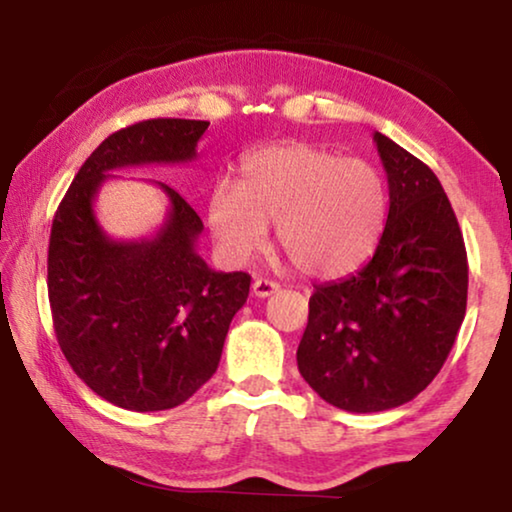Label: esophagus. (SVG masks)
<instances>
[{
	"label": "esophagus",
	"mask_w": 512,
	"mask_h": 512,
	"mask_svg": "<svg viewBox=\"0 0 512 512\" xmlns=\"http://www.w3.org/2000/svg\"><path fill=\"white\" fill-rule=\"evenodd\" d=\"M277 291H279V284L272 282V279L258 277V279H254V284H251V293H254L256 298H268Z\"/></svg>",
	"instance_id": "obj_1"
}]
</instances>
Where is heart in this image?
Here are the masks:
<instances>
[{"instance_id": "heart-1", "label": "heart", "mask_w": 512, "mask_h": 512, "mask_svg": "<svg viewBox=\"0 0 512 512\" xmlns=\"http://www.w3.org/2000/svg\"><path fill=\"white\" fill-rule=\"evenodd\" d=\"M387 209V186L373 165L305 142L258 146L242 158L240 184L221 179L207 195L209 230L230 263L256 254L268 223H277L293 268L321 279L368 261Z\"/></svg>"}]
</instances>
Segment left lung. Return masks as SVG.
I'll list each match as a JSON object with an SVG mask.
<instances>
[{
    "instance_id": "obj_1",
    "label": "left lung",
    "mask_w": 512,
    "mask_h": 512,
    "mask_svg": "<svg viewBox=\"0 0 512 512\" xmlns=\"http://www.w3.org/2000/svg\"><path fill=\"white\" fill-rule=\"evenodd\" d=\"M389 216L370 261L314 289L298 370L326 403L382 412L440 373L466 314L468 261L454 209L429 165L375 132Z\"/></svg>"
}]
</instances>
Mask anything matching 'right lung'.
<instances>
[{"label": "right lung", "mask_w": 512, "mask_h": 512, "mask_svg": "<svg viewBox=\"0 0 512 512\" xmlns=\"http://www.w3.org/2000/svg\"><path fill=\"white\" fill-rule=\"evenodd\" d=\"M207 121L151 118L114 132L81 165L55 212L48 300L69 366L97 396L135 412L177 408L221 361L247 272H214L195 251L202 221L167 184L170 212L149 240L116 242L93 200L111 170L195 158Z\"/></svg>", "instance_id": "add662e5"}]
</instances>
